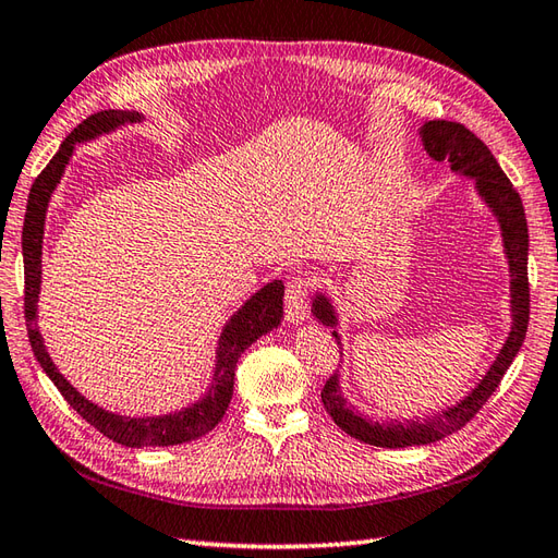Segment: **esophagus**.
Returning a JSON list of instances; mask_svg holds the SVG:
<instances>
[{"mask_svg":"<svg viewBox=\"0 0 558 558\" xmlns=\"http://www.w3.org/2000/svg\"><path fill=\"white\" fill-rule=\"evenodd\" d=\"M304 319H307V280L292 278L286 292V322L298 326Z\"/></svg>","mask_w":558,"mask_h":558,"instance_id":"34e87169","label":"esophagus"}]
</instances>
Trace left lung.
<instances>
[{
	"instance_id": "8db88e82",
	"label": "left lung",
	"mask_w": 558,
	"mask_h": 558,
	"mask_svg": "<svg viewBox=\"0 0 558 558\" xmlns=\"http://www.w3.org/2000/svg\"><path fill=\"white\" fill-rule=\"evenodd\" d=\"M423 149L435 161H447L457 177H464L474 183L478 195L488 213L498 222L500 239H504V254L508 260L510 272V331L504 345L496 353L494 363L486 369V375L476 381L474 389L460 401L450 403L442 413L425 418H391V421H373L365 413L355 409V403L348 401L341 387V375L333 373L322 389L324 409L343 433L351 438L375 445V447H413V445H430L438 442L454 430H460L476 416V411L484 407L486 399L494 395L496 387L504 379L506 369L515 360L522 341L527 333L530 322V288H527V251H530V234L525 207L518 191L498 167V161L490 155L488 147L474 133L460 123L450 120H428L418 130ZM312 316L326 329H331L336 343L343 348L341 333H338V312L329 292L316 290L312 298Z\"/></svg>"
}]
</instances>
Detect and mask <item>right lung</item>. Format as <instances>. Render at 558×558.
Masks as SVG:
<instances>
[{
	"instance_id": "1",
	"label": "right lung",
	"mask_w": 558,
	"mask_h": 558,
	"mask_svg": "<svg viewBox=\"0 0 558 558\" xmlns=\"http://www.w3.org/2000/svg\"><path fill=\"white\" fill-rule=\"evenodd\" d=\"M140 120H145V116L140 111H118V108H108V111H98L89 116L84 123L76 125L72 133L64 137L58 155L50 159L48 167L40 171V177L33 181L24 217V234H21L26 276L24 314L33 355L38 357L43 373L52 379V385L60 389V395L68 399L70 407L80 413L86 423H92L96 430H101L106 435V438H111L113 442H120L125 447H169L198 440L222 421L229 401H232L234 369L239 357H242L246 348L258 341L260 336H266L280 326L286 286H282V280L266 282L264 288L251 294L242 307L229 316L227 324L222 326L220 338H217L210 385H207L201 399L191 401L189 407H183L179 411L161 413V416H123V413L106 411L104 407H98V403L86 399L82 391H76L72 381L60 373L58 365L52 363L38 326V298L43 282V236H46L48 205L54 189H58L64 177V169H68L76 145H84V142L89 140L116 133L118 128L140 123Z\"/></svg>"
}]
</instances>
